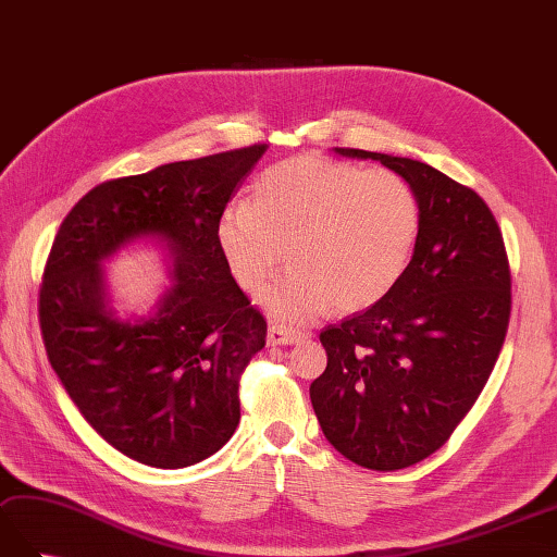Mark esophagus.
<instances>
[{"label": "esophagus", "instance_id": "1", "mask_svg": "<svg viewBox=\"0 0 557 557\" xmlns=\"http://www.w3.org/2000/svg\"><path fill=\"white\" fill-rule=\"evenodd\" d=\"M306 337H308L306 332L292 330V327H282V325L268 327V344H273V346H292V344L304 342Z\"/></svg>", "mask_w": 557, "mask_h": 557}]
</instances>
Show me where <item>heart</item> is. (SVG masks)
<instances>
[{
    "instance_id": "b5f03b06",
    "label": "heart",
    "mask_w": 557,
    "mask_h": 557,
    "mask_svg": "<svg viewBox=\"0 0 557 557\" xmlns=\"http://www.w3.org/2000/svg\"><path fill=\"white\" fill-rule=\"evenodd\" d=\"M420 225L418 194L400 175L296 157L256 180L253 206H225L215 242L247 292L277 273L287 249L292 273L261 301L275 320L306 325L332 304L363 310L382 301L408 270Z\"/></svg>"
}]
</instances>
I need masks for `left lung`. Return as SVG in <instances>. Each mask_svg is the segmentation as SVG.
Instances as JSON below:
<instances>
[{"label": "left lung", "instance_id": "left-lung-1", "mask_svg": "<svg viewBox=\"0 0 557 557\" xmlns=\"http://www.w3.org/2000/svg\"><path fill=\"white\" fill-rule=\"evenodd\" d=\"M380 161L416 189L422 213L410 265L363 313L320 332L327 368L310 404L327 442L368 470H404L454 434L496 366L510 320V268L480 194L416 159Z\"/></svg>", "mask_w": 557, "mask_h": 557}]
</instances>
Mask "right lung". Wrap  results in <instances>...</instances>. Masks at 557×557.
<instances>
[{"label": "right lung", "mask_w": 557, "mask_h": 557, "mask_svg": "<svg viewBox=\"0 0 557 557\" xmlns=\"http://www.w3.org/2000/svg\"><path fill=\"white\" fill-rule=\"evenodd\" d=\"M265 149L103 183L51 244L40 287L49 363L92 430L149 468L201 462L239 424V374L268 327L230 275L215 223ZM135 243L162 249L172 284L147 314L123 319L102 263Z\"/></svg>", "instance_id": "add662e5"}]
</instances>
